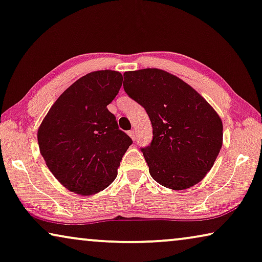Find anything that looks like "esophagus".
Instances as JSON below:
<instances>
[{
  "mask_svg": "<svg viewBox=\"0 0 262 262\" xmlns=\"http://www.w3.org/2000/svg\"><path fill=\"white\" fill-rule=\"evenodd\" d=\"M128 135L130 136L132 140H135V139H136V133H135L134 130H129V132H128Z\"/></svg>",
  "mask_w": 262,
  "mask_h": 262,
  "instance_id": "1",
  "label": "esophagus"
}]
</instances>
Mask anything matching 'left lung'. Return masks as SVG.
<instances>
[{
	"instance_id": "8db88e82",
	"label": "left lung",
	"mask_w": 262,
	"mask_h": 262,
	"mask_svg": "<svg viewBox=\"0 0 262 262\" xmlns=\"http://www.w3.org/2000/svg\"><path fill=\"white\" fill-rule=\"evenodd\" d=\"M123 88L141 104L153 127V140L141 148L151 178L182 190L206 177L222 147L224 127L214 108L178 76L158 68L123 74Z\"/></svg>"
}]
</instances>
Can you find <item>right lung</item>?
<instances>
[{"mask_svg": "<svg viewBox=\"0 0 262 262\" xmlns=\"http://www.w3.org/2000/svg\"><path fill=\"white\" fill-rule=\"evenodd\" d=\"M122 75L92 72L55 101L37 130L40 153L58 182L70 192L93 195L115 180L133 143L107 106L118 95Z\"/></svg>", "mask_w": 262, "mask_h": 262, "instance_id": "right-lung-1", "label": "right lung"}]
</instances>
